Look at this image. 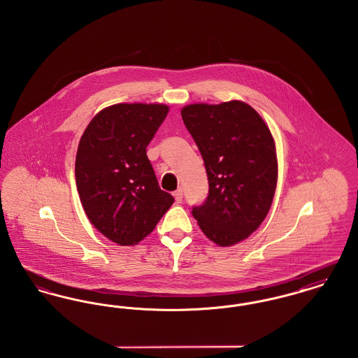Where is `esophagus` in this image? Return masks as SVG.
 <instances>
[{"label": "esophagus", "instance_id": "esophagus-1", "mask_svg": "<svg viewBox=\"0 0 358 358\" xmlns=\"http://www.w3.org/2000/svg\"><path fill=\"white\" fill-rule=\"evenodd\" d=\"M173 196H174V199H176V203H177V204H181V203H182L184 193H182V189H181V187H180V189H177V190L173 193Z\"/></svg>", "mask_w": 358, "mask_h": 358}]
</instances>
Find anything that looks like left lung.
I'll list each match as a JSON object with an SVG mask.
<instances>
[{
	"instance_id": "left-lung-1",
	"label": "left lung",
	"mask_w": 358,
	"mask_h": 358,
	"mask_svg": "<svg viewBox=\"0 0 358 358\" xmlns=\"http://www.w3.org/2000/svg\"><path fill=\"white\" fill-rule=\"evenodd\" d=\"M204 159L209 192L192 208L205 236L228 247L248 238L266 219L278 181L270 129L247 103L189 104L181 110Z\"/></svg>"
}]
</instances>
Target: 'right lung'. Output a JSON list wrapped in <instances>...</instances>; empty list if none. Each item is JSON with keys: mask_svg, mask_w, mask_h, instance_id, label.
I'll use <instances>...</instances> for the list:
<instances>
[{"mask_svg": "<svg viewBox=\"0 0 358 358\" xmlns=\"http://www.w3.org/2000/svg\"><path fill=\"white\" fill-rule=\"evenodd\" d=\"M168 111L165 104H114L96 114L80 138L75 177L83 209L120 245L146 238L174 203L146 155Z\"/></svg>", "mask_w": 358, "mask_h": 358, "instance_id": "right-lung-1", "label": "right lung"}]
</instances>
